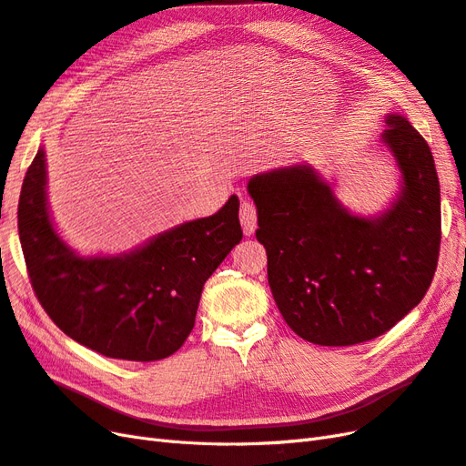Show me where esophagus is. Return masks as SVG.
I'll return each instance as SVG.
<instances>
[{"mask_svg":"<svg viewBox=\"0 0 466 466\" xmlns=\"http://www.w3.org/2000/svg\"><path fill=\"white\" fill-rule=\"evenodd\" d=\"M240 222H242V228L246 236H251L258 228V212L256 207L251 201H242L240 205Z\"/></svg>","mask_w":466,"mask_h":466,"instance_id":"1","label":"esophagus"}]
</instances>
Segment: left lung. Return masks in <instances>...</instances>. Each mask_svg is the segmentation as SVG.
Masks as SVG:
<instances>
[{"label":"left lung","mask_w":466,"mask_h":466,"mask_svg":"<svg viewBox=\"0 0 466 466\" xmlns=\"http://www.w3.org/2000/svg\"><path fill=\"white\" fill-rule=\"evenodd\" d=\"M387 125L380 142L400 187L380 215L345 208L309 164L248 181L277 309L310 343L338 348L382 336L418 307L435 275L441 195L433 156L406 116L389 115Z\"/></svg>","instance_id":"1"}]
</instances>
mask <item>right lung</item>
Here are the masks:
<instances>
[{"instance_id":"1","label":"right lung","mask_w":466,"mask_h":466,"mask_svg":"<svg viewBox=\"0 0 466 466\" xmlns=\"http://www.w3.org/2000/svg\"><path fill=\"white\" fill-rule=\"evenodd\" d=\"M240 201L118 256H79L50 218L38 148L19 197V240L38 302L66 336L105 357L157 361L191 334L207 279L240 244Z\"/></svg>"}]
</instances>
